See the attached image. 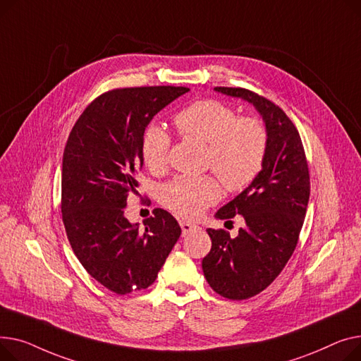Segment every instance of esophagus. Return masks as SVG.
Masks as SVG:
<instances>
[{
  "label": "esophagus",
  "instance_id": "1",
  "mask_svg": "<svg viewBox=\"0 0 361 361\" xmlns=\"http://www.w3.org/2000/svg\"><path fill=\"white\" fill-rule=\"evenodd\" d=\"M180 228H182V233H183V236L185 235H188V233H190V231H194V230H197V226L195 224H192V223H189V221H185V220H180Z\"/></svg>",
  "mask_w": 361,
  "mask_h": 361
}]
</instances>
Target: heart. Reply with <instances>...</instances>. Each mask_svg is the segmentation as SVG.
Wrapping results in <instances>:
<instances>
[{"instance_id":"b5f03b06","label":"heart","mask_w":361,"mask_h":361,"mask_svg":"<svg viewBox=\"0 0 361 361\" xmlns=\"http://www.w3.org/2000/svg\"><path fill=\"white\" fill-rule=\"evenodd\" d=\"M178 133L207 145L205 166L230 192H240L264 169L268 133L252 116H239L228 104L216 99L190 103L173 118ZM171 135L150 123L141 137V159L148 171L161 172L167 166ZM220 183L213 176H178L160 188L161 204L180 217H198L204 208L219 201Z\"/></svg>"}]
</instances>
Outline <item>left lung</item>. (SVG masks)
<instances>
[{"label":"left lung","instance_id":"left-lung-1","mask_svg":"<svg viewBox=\"0 0 361 361\" xmlns=\"http://www.w3.org/2000/svg\"><path fill=\"white\" fill-rule=\"evenodd\" d=\"M216 92L252 103L268 133L262 172L216 214L228 221L242 216L245 227L236 238L224 228H208L211 250L202 259L211 288L226 299L245 300L265 290L291 258L306 216L310 176L299 131L280 106L242 87Z\"/></svg>","mask_w":361,"mask_h":361}]
</instances>
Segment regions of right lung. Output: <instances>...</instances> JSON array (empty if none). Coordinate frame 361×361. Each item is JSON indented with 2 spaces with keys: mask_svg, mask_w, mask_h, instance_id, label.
Returning <instances> with one entry per match:
<instances>
[{
  "mask_svg": "<svg viewBox=\"0 0 361 361\" xmlns=\"http://www.w3.org/2000/svg\"><path fill=\"white\" fill-rule=\"evenodd\" d=\"M188 87L114 89L96 97L74 123L62 157L61 213L75 257L116 294L150 287L180 236V226L156 208L144 227L123 211L142 167L145 126Z\"/></svg>",
  "mask_w": 361,
  "mask_h": 361,
  "instance_id": "right-lung-1",
  "label": "right lung"
}]
</instances>
